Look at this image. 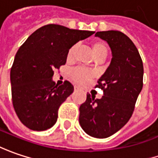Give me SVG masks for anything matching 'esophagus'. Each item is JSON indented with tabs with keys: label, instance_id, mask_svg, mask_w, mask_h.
<instances>
[{
	"label": "esophagus",
	"instance_id": "obj_1",
	"mask_svg": "<svg viewBox=\"0 0 158 158\" xmlns=\"http://www.w3.org/2000/svg\"><path fill=\"white\" fill-rule=\"evenodd\" d=\"M74 90H75V91H79V90H80V88H79V86H74Z\"/></svg>",
	"mask_w": 158,
	"mask_h": 158
}]
</instances>
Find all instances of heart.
<instances>
[{
  "label": "heart",
  "mask_w": 158,
  "mask_h": 158,
  "mask_svg": "<svg viewBox=\"0 0 158 158\" xmlns=\"http://www.w3.org/2000/svg\"><path fill=\"white\" fill-rule=\"evenodd\" d=\"M74 48L75 47H72L69 51H68V58H71L74 51ZM92 49L93 54L94 56V57L101 59H104L106 57L107 53H108V48H107L106 44L102 41H94L92 44ZM71 77L72 79L79 83V84H83L86 82L87 80L91 79L93 78V72L89 70H86V69H82V68H77L74 69L71 72Z\"/></svg>",
  "instance_id": "heart-1"
}]
</instances>
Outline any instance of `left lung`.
<instances>
[{
  "label": "left lung",
  "instance_id": "1",
  "mask_svg": "<svg viewBox=\"0 0 158 158\" xmlns=\"http://www.w3.org/2000/svg\"><path fill=\"white\" fill-rule=\"evenodd\" d=\"M96 37L107 41L112 58L98 85L101 99L86 94L79 107V124L94 138L110 137L124 127L134 110L143 86V64L134 42L119 31H97Z\"/></svg>",
  "mask_w": 158,
  "mask_h": 158
}]
</instances>
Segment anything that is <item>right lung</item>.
Listing matches in <instances>:
<instances>
[{"label": "right lung", "mask_w": 158, "mask_h": 158, "mask_svg": "<svg viewBox=\"0 0 158 158\" xmlns=\"http://www.w3.org/2000/svg\"><path fill=\"white\" fill-rule=\"evenodd\" d=\"M94 31L47 24L31 33L17 50L10 70L12 103L19 120L33 131H44L56 122L60 105L72 94L69 81L58 86L54 71L64 65L69 49Z\"/></svg>", "instance_id": "right-lung-1"}]
</instances>
